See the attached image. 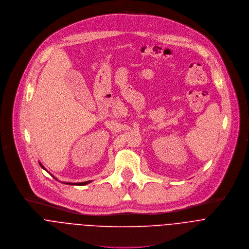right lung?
Here are the masks:
<instances>
[{"label": "right lung", "instance_id": "add662e5", "mask_svg": "<svg viewBox=\"0 0 249 249\" xmlns=\"http://www.w3.org/2000/svg\"><path fill=\"white\" fill-rule=\"evenodd\" d=\"M39 164H40V166H41V168L42 169H44L45 171H47L45 168H44V166L39 162ZM48 172V171H47ZM50 174V173H49ZM50 175H51V174H50ZM55 179H57V180H59L57 178H55L53 175H51ZM60 181V180H59ZM61 182H63V183H66V184H70V185H85V184H87V183H89V182H91V180H88V181H83V182H65V181H61Z\"/></svg>", "mask_w": 249, "mask_h": 249}]
</instances>
